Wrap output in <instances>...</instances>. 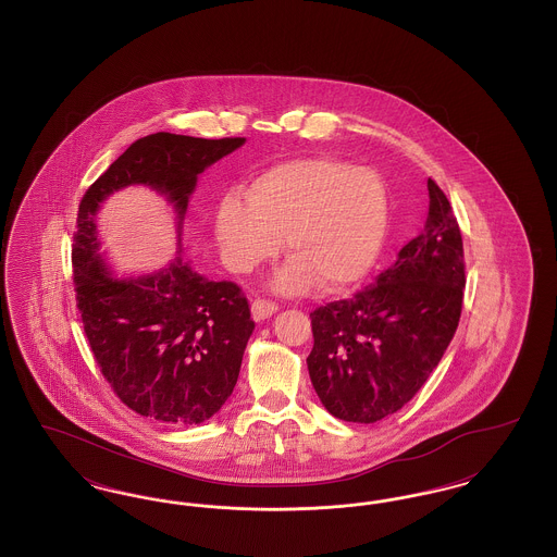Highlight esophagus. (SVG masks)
<instances>
[{
  "label": "esophagus",
  "mask_w": 557,
  "mask_h": 557,
  "mask_svg": "<svg viewBox=\"0 0 557 557\" xmlns=\"http://www.w3.org/2000/svg\"><path fill=\"white\" fill-rule=\"evenodd\" d=\"M275 311H277V305L273 300H267V298H255L252 300V318L257 321L271 318Z\"/></svg>",
  "instance_id": "1"
}]
</instances>
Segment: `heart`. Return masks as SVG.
Returning <instances> with one entry per match:
<instances>
[{"mask_svg": "<svg viewBox=\"0 0 557 557\" xmlns=\"http://www.w3.org/2000/svg\"><path fill=\"white\" fill-rule=\"evenodd\" d=\"M239 196L214 211V238L236 271L273 259L282 238L292 259L273 288L336 292L370 273L388 234L391 202L382 177L345 160L298 159L259 173Z\"/></svg>", "mask_w": 557, "mask_h": 557, "instance_id": "1", "label": "heart"}]
</instances>
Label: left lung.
<instances>
[{
	"mask_svg": "<svg viewBox=\"0 0 557 557\" xmlns=\"http://www.w3.org/2000/svg\"><path fill=\"white\" fill-rule=\"evenodd\" d=\"M422 232L398 250L375 284L311 313L307 357L325 409L373 424L397 413L443 359L461 318L463 242L445 191L428 180Z\"/></svg>",
	"mask_w": 557,
	"mask_h": 557,
	"instance_id": "8db88e82",
	"label": "left lung"
}]
</instances>
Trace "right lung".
Here are the masks:
<instances>
[{
	"instance_id": "right-lung-1",
	"label": "right lung",
	"mask_w": 557,
	"mask_h": 557,
	"mask_svg": "<svg viewBox=\"0 0 557 557\" xmlns=\"http://www.w3.org/2000/svg\"><path fill=\"white\" fill-rule=\"evenodd\" d=\"M244 141L146 135L81 198L73 280L87 343L114 395L162 424H200L234 393L255 330L250 307L238 284L205 280L182 255L154 275L112 277L98 255L96 212L112 191L144 184L166 196L182 227L198 175Z\"/></svg>"
}]
</instances>
